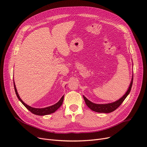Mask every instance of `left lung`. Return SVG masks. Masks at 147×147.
<instances>
[{"mask_svg":"<svg viewBox=\"0 0 147 147\" xmlns=\"http://www.w3.org/2000/svg\"><path fill=\"white\" fill-rule=\"evenodd\" d=\"M132 83H133V78H132L131 84L125 94L121 98H120L119 100L112 103L107 104H96L91 102V101L89 100L84 96H83V97L86 105L91 110L96 112H99V113H110L117 109L121 105V104L123 102V101L125 100V99L127 98V96L128 95V94L131 91V89L132 86Z\"/></svg>","mask_w":147,"mask_h":147,"instance_id":"8db88e82","label":"left lung"}]
</instances>
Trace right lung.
Wrapping results in <instances>:
<instances>
[{
  "instance_id": "add662e5",
  "label": "right lung",
  "mask_w": 147,
  "mask_h": 147,
  "mask_svg": "<svg viewBox=\"0 0 147 147\" xmlns=\"http://www.w3.org/2000/svg\"><path fill=\"white\" fill-rule=\"evenodd\" d=\"M13 84H14V88H15V91L17 97L18 98V99H19V100L20 102L23 104V105L29 111H30L32 114H35L37 115H49L50 114H52V113H53L54 112H55L56 110H57L59 108L61 107V106L62 105V103H63V98H64V95L62 96V97L61 98V99L59 100V101L58 102H57L56 104H55L53 105H52L51 107H48L47 108H32L28 105H26L25 103H24V102H23L20 96H19V94L17 92V89L16 88V86L14 82V80H13Z\"/></svg>"
}]
</instances>
